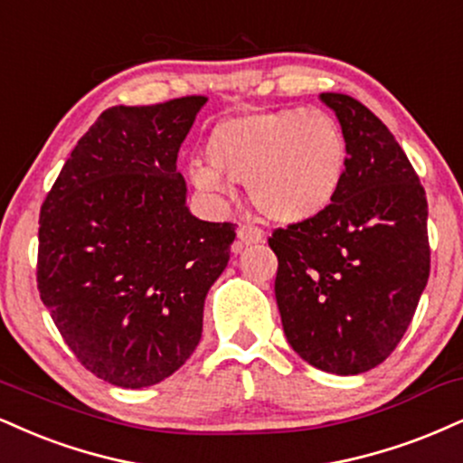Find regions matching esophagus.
I'll return each instance as SVG.
<instances>
[{
    "mask_svg": "<svg viewBox=\"0 0 463 463\" xmlns=\"http://www.w3.org/2000/svg\"><path fill=\"white\" fill-rule=\"evenodd\" d=\"M260 239H263V231H260L259 226L241 224L237 228V241L235 246H232V250H235V252H241L243 248L252 246V243H259Z\"/></svg>",
    "mask_w": 463,
    "mask_h": 463,
    "instance_id": "obj_1",
    "label": "esophagus"
}]
</instances>
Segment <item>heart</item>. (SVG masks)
Listing matches in <instances>:
<instances>
[{
    "label": "heart",
    "instance_id": "1",
    "mask_svg": "<svg viewBox=\"0 0 463 463\" xmlns=\"http://www.w3.org/2000/svg\"><path fill=\"white\" fill-rule=\"evenodd\" d=\"M209 165L189 168L203 192L246 183L267 220L298 224L319 215L341 189L347 165L343 129L321 109L282 108L222 120L207 140Z\"/></svg>",
    "mask_w": 463,
    "mask_h": 463
}]
</instances>
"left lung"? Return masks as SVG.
Here are the masks:
<instances>
[{
    "mask_svg": "<svg viewBox=\"0 0 463 463\" xmlns=\"http://www.w3.org/2000/svg\"><path fill=\"white\" fill-rule=\"evenodd\" d=\"M347 142L326 211L276 228V302L287 341L326 373L358 375L391 355L429 278L427 196L408 155L358 99L323 92Z\"/></svg>",
    "mask_w": 463,
    "mask_h": 463,
    "instance_id": "obj_1",
    "label": "left lung"
}]
</instances>
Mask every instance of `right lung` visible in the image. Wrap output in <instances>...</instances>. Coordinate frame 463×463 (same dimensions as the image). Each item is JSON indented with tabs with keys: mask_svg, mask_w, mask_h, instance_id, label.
I'll return each instance as SVG.
<instances>
[{
	"mask_svg": "<svg viewBox=\"0 0 463 463\" xmlns=\"http://www.w3.org/2000/svg\"><path fill=\"white\" fill-rule=\"evenodd\" d=\"M207 97L105 109L41 207L36 282L77 360L120 388L159 383L203 334L235 224L185 207L178 148Z\"/></svg>",
	"mask_w": 463,
	"mask_h": 463,
	"instance_id": "1",
	"label": "right lung"
}]
</instances>
